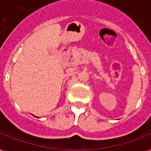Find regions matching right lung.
<instances>
[{"mask_svg":"<svg viewBox=\"0 0 151 151\" xmlns=\"http://www.w3.org/2000/svg\"><path fill=\"white\" fill-rule=\"evenodd\" d=\"M35 117H36V116H35Z\"/></svg>","mask_w":151,"mask_h":151,"instance_id":"right-lung-1","label":"right lung"}]
</instances>
